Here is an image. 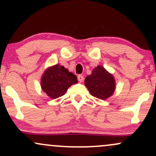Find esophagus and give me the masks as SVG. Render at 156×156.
Wrapping results in <instances>:
<instances>
[{
	"mask_svg": "<svg viewBox=\"0 0 156 156\" xmlns=\"http://www.w3.org/2000/svg\"><path fill=\"white\" fill-rule=\"evenodd\" d=\"M83 79H84V78H83V76H82V75H78V80L79 82H82L83 80Z\"/></svg>",
	"mask_w": 156,
	"mask_h": 156,
	"instance_id": "esophagus-1",
	"label": "esophagus"
}]
</instances>
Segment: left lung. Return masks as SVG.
<instances>
[{
    "mask_svg": "<svg viewBox=\"0 0 156 156\" xmlns=\"http://www.w3.org/2000/svg\"><path fill=\"white\" fill-rule=\"evenodd\" d=\"M85 85L92 96L105 100L114 93L115 80L114 77L101 66H98L92 74L86 78Z\"/></svg>",
    "mask_w": 156,
    "mask_h": 156,
    "instance_id": "8db88e82",
    "label": "left lung"
}]
</instances>
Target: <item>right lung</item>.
<instances>
[{"label": "right lung", "instance_id": "right-lung-1", "mask_svg": "<svg viewBox=\"0 0 156 156\" xmlns=\"http://www.w3.org/2000/svg\"><path fill=\"white\" fill-rule=\"evenodd\" d=\"M78 83L77 77L58 64L48 69L42 78V90L50 98L55 99L64 95L67 89Z\"/></svg>", "mask_w": 156, "mask_h": 156}]
</instances>
